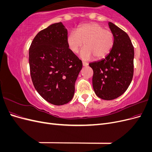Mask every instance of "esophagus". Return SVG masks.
<instances>
[{
    "label": "esophagus",
    "mask_w": 152,
    "mask_h": 152,
    "mask_svg": "<svg viewBox=\"0 0 152 152\" xmlns=\"http://www.w3.org/2000/svg\"><path fill=\"white\" fill-rule=\"evenodd\" d=\"M82 65H83L84 66H86L88 65V63L85 62V61H82Z\"/></svg>",
    "instance_id": "esophagus-1"
}]
</instances>
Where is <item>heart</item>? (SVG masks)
<instances>
[{
  "label": "heart",
  "mask_w": 152,
  "mask_h": 152,
  "mask_svg": "<svg viewBox=\"0 0 152 152\" xmlns=\"http://www.w3.org/2000/svg\"><path fill=\"white\" fill-rule=\"evenodd\" d=\"M114 40L112 32L97 23L82 25L76 31H71L66 39L68 48L75 54L79 52L84 43L86 47L80 53L84 59H89L93 56L96 59L105 57L112 49Z\"/></svg>",
  "instance_id": "obj_1"
}]
</instances>
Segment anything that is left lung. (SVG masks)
<instances>
[{"mask_svg":"<svg viewBox=\"0 0 152 152\" xmlns=\"http://www.w3.org/2000/svg\"><path fill=\"white\" fill-rule=\"evenodd\" d=\"M108 25L115 39L112 49L104 58L89 64L93 70L94 93L104 100L114 99L125 93L134 72V47L129 37L112 22Z\"/></svg>","mask_w":152,"mask_h":152,"instance_id":"obj_1","label":"left lung"}]
</instances>
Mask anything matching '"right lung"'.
<instances>
[{
	"instance_id": "right-lung-1",
	"label": "right lung",
	"mask_w": 152,
	"mask_h": 152,
	"mask_svg": "<svg viewBox=\"0 0 152 152\" xmlns=\"http://www.w3.org/2000/svg\"><path fill=\"white\" fill-rule=\"evenodd\" d=\"M68 31L61 22L49 26L35 37L29 49V65L36 91L48 102H70L82 61L68 48Z\"/></svg>"
}]
</instances>
